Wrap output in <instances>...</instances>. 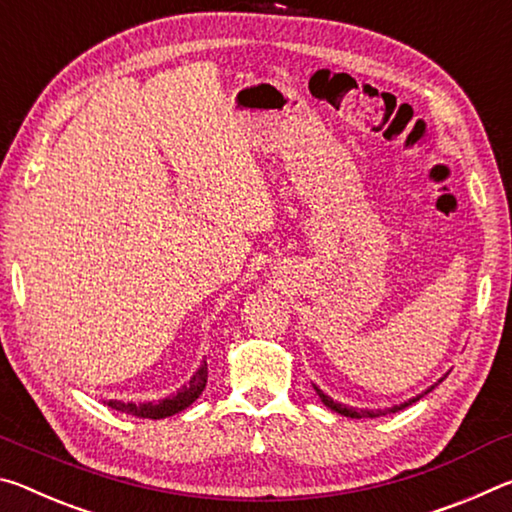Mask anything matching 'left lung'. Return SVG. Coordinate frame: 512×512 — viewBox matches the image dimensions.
Masks as SVG:
<instances>
[{"mask_svg":"<svg viewBox=\"0 0 512 512\" xmlns=\"http://www.w3.org/2000/svg\"><path fill=\"white\" fill-rule=\"evenodd\" d=\"M317 390V395H320V399L324 401L326 406H329L331 410H335V413H340V415H345V417H356V420H360V417H379V415H388V413H397V410H404V408H408L410 404H415V401H420L426 392H431L433 388H429L424 392V395H420V397H415V399H410V401H404V404H399V406H392V408H388V410H358V408H347L345 404H338V401H333L329 395H324V392L320 390V388H315Z\"/></svg>","mask_w":512,"mask_h":512,"instance_id":"8db88e82","label":"left lung"}]
</instances>
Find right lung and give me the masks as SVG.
Listing matches in <instances>:
<instances>
[{
    "instance_id": "1",
    "label": "right lung",
    "mask_w": 512,
    "mask_h": 512,
    "mask_svg": "<svg viewBox=\"0 0 512 512\" xmlns=\"http://www.w3.org/2000/svg\"><path fill=\"white\" fill-rule=\"evenodd\" d=\"M206 379H208V365L204 360L199 370L192 374L188 385H183L177 395L165 397L161 401H149V404H124V401L108 399L106 406H111L113 410H120V413H127L133 417H142V420H163V417L177 415L183 408H188L192 401H195L201 392H204Z\"/></svg>"
}]
</instances>
